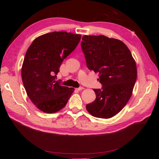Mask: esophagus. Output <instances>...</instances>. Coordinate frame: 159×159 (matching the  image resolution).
I'll return each mask as SVG.
<instances>
[{"instance_id":"obj_1","label":"esophagus","mask_w":159,"mask_h":159,"mask_svg":"<svg viewBox=\"0 0 159 159\" xmlns=\"http://www.w3.org/2000/svg\"><path fill=\"white\" fill-rule=\"evenodd\" d=\"M76 89H77V90H78V91H81V90L84 89V88H83V87H80V88H76Z\"/></svg>"}]
</instances>
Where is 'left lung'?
I'll list each match as a JSON object with an SVG mask.
<instances>
[{
    "mask_svg": "<svg viewBox=\"0 0 159 159\" xmlns=\"http://www.w3.org/2000/svg\"><path fill=\"white\" fill-rule=\"evenodd\" d=\"M81 49L88 68L99 73L102 89H93L96 98L86 105L93 117H113L131 98L137 80V65L128 47L115 38L103 35L82 37Z\"/></svg>",
    "mask_w": 159,
    "mask_h": 159,
    "instance_id": "8db88e82",
    "label": "left lung"
}]
</instances>
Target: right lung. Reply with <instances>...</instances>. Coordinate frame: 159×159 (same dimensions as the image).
<instances>
[{
  "label": "right lung",
  "mask_w": 159,
  "mask_h": 159,
  "mask_svg": "<svg viewBox=\"0 0 159 159\" xmlns=\"http://www.w3.org/2000/svg\"><path fill=\"white\" fill-rule=\"evenodd\" d=\"M81 36L66 32L47 33L37 37L27 50L21 70L22 82L28 98L42 111L53 113L63 109L74 91L61 85L56 75Z\"/></svg>",
  "instance_id": "add662e5"
}]
</instances>
